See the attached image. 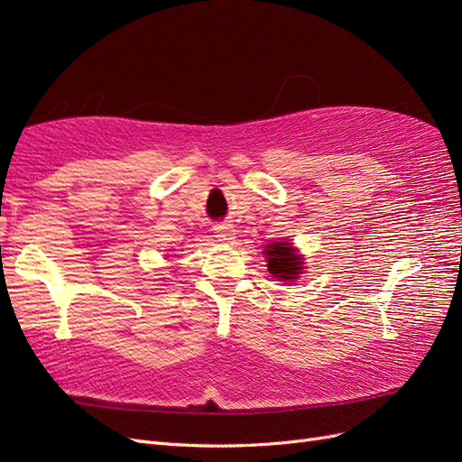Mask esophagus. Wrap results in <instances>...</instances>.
Instances as JSON below:
<instances>
[{
	"instance_id": "esophagus-1",
	"label": "esophagus",
	"mask_w": 462,
	"mask_h": 462,
	"mask_svg": "<svg viewBox=\"0 0 462 462\" xmlns=\"http://www.w3.org/2000/svg\"><path fill=\"white\" fill-rule=\"evenodd\" d=\"M214 233L219 241L223 243H231L235 239V229L231 226H216Z\"/></svg>"
}]
</instances>
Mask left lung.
<instances>
[{
	"instance_id": "8db88e82",
	"label": "left lung",
	"mask_w": 462,
	"mask_h": 462,
	"mask_svg": "<svg viewBox=\"0 0 462 462\" xmlns=\"http://www.w3.org/2000/svg\"><path fill=\"white\" fill-rule=\"evenodd\" d=\"M265 262H268V272L277 277L279 282H295L302 273V256L297 254V248L291 243H272L263 250Z\"/></svg>"
}]
</instances>
